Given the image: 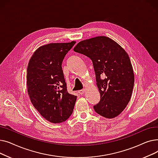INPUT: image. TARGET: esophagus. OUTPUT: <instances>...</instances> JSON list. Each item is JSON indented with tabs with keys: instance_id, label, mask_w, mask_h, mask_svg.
<instances>
[{
	"instance_id": "esophagus-1",
	"label": "esophagus",
	"mask_w": 158,
	"mask_h": 158,
	"mask_svg": "<svg viewBox=\"0 0 158 158\" xmlns=\"http://www.w3.org/2000/svg\"><path fill=\"white\" fill-rule=\"evenodd\" d=\"M85 92V89H82L78 91V93L79 95H82V94H84Z\"/></svg>"
}]
</instances>
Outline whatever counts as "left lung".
<instances>
[{"instance_id":"8db88e82","label":"left lung","mask_w":158,"mask_h":158,"mask_svg":"<svg viewBox=\"0 0 158 158\" xmlns=\"http://www.w3.org/2000/svg\"><path fill=\"white\" fill-rule=\"evenodd\" d=\"M93 62L101 100L94 106L97 113L107 118L119 115L130 101L135 75L129 57L119 44L100 36L82 40L73 48Z\"/></svg>"}]
</instances>
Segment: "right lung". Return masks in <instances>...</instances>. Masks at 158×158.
Wrapping results in <instances>:
<instances>
[{"mask_svg": "<svg viewBox=\"0 0 158 158\" xmlns=\"http://www.w3.org/2000/svg\"><path fill=\"white\" fill-rule=\"evenodd\" d=\"M76 43L41 46L28 63L27 89L31 101L45 119L53 123L67 120L77 100V96L67 92L61 66L65 55Z\"/></svg>", "mask_w": 158, "mask_h": 158, "instance_id": "1", "label": "right lung"}]
</instances>
